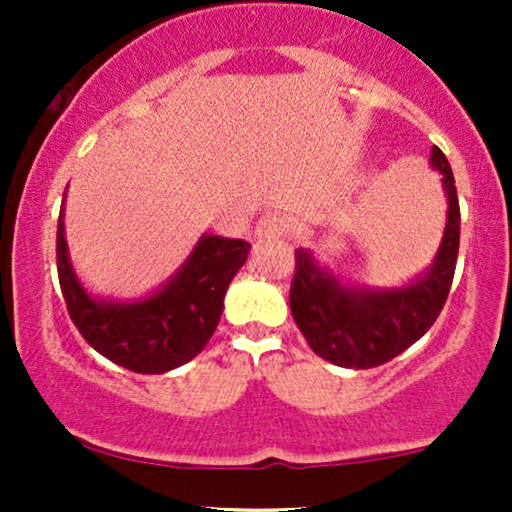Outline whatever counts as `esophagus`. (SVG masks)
I'll use <instances>...</instances> for the list:
<instances>
[{
  "label": "esophagus",
  "mask_w": 512,
  "mask_h": 512,
  "mask_svg": "<svg viewBox=\"0 0 512 512\" xmlns=\"http://www.w3.org/2000/svg\"><path fill=\"white\" fill-rule=\"evenodd\" d=\"M289 231V221H286V216L281 214H264L260 221H257V228H255V236L257 238H279L284 236V233Z\"/></svg>",
  "instance_id": "obj_1"
}]
</instances>
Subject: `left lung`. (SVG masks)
I'll return each mask as SVG.
<instances>
[{"instance_id":"8db88e82","label":"left lung","mask_w":512,"mask_h":512,"mask_svg":"<svg viewBox=\"0 0 512 512\" xmlns=\"http://www.w3.org/2000/svg\"><path fill=\"white\" fill-rule=\"evenodd\" d=\"M431 166L443 175L448 221L433 264L414 281L392 289L354 286L322 267L310 250H296L291 315L310 349L334 366L363 370L392 361L431 330L448 301L460 252V202L438 146L431 149Z\"/></svg>"}]
</instances>
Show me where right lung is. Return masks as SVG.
Instances as JSON below:
<instances>
[{"label": "right lung", "mask_w": 512, "mask_h": 512, "mask_svg": "<svg viewBox=\"0 0 512 512\" xmlns=\"http://www.w3.org/2000/svg\"><path fill=\"white\" fill-rule=\"evenodd\" d=\"M250 243L204 233L161 289L108 301L84 289L69 260L64 207L57 221V274L69 317L98 354L134 373L158 375L192 361L219 325L223 296L248 260Z\"/></svg>", "instance_id": "obj_1"}]
</instances>
